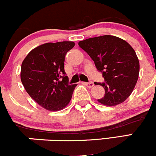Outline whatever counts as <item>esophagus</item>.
Listing matches in <instances>:
<instances>
[{
  "label": "esophagus",
  "instance_id": "esophagus-1",
  "mask_svg": "<svg viewBox=\"0 0 156 156\" xmlns=\"http://www.w3.org/2000/svg\"><path fill=\"white\" fill-rule=\"evenodd\" d=\"M84 84H85L86 86H87L88 88H92V87H93L94 86V84L93 82H89V83H84Z\"/></svg>",
  "mask_w": 156,
  "mask_h": 156
}]
</instances>
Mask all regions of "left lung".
Segmentation results:
<instances>
[{
    "mask_svg": "<svg viewBox=\"0 0 156 156\" xmlns=\"http://www.w3.org/2000/svg\"><path fill=\"white\" fill-rule=\"evenodd\" d=\"M78 45L94 61L105 83H96L105 89L98 100L101 104L114 106L130 95L139 78V62L133 48L124 39L104 35L80 41Z\"/></svg>",
    "mask_w": 156,
    "mask_h": 156,
    "instance_id": "obj_1",
    "label": "left lung"
}]
</instances>
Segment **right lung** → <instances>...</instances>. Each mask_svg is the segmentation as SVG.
<instances>
[{
	"instance_id": "right-lung-1",
	"label": "right lung",
	"mask_w": 156,
	"mask_h": 156,
	"mask_svg": "<svg viewBox=\"0 0 156 156\" xmlns=\"http://www.w3.org/2000/svg\"><path fill=\"white\" fill-rule=\"evenodd\" d=\"M75 46L73 42H48L35 48L21 65L20 78L30 97L51 112L69 104L77 84L69 85L64 71V58Z\"/></svg>"
}]
</instances>
